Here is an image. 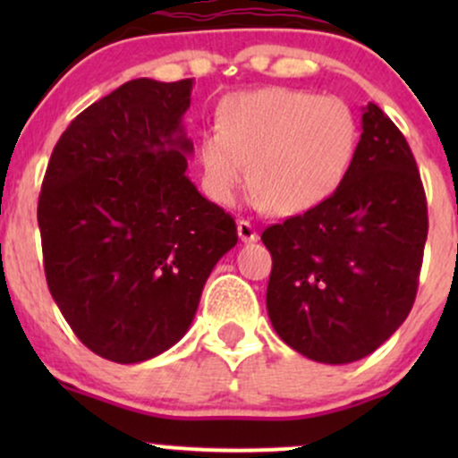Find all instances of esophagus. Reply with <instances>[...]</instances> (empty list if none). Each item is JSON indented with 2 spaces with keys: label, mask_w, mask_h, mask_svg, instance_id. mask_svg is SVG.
Segmentation results:
<instances>
[{
  "label": "esophagus",
  "mask_w": 458,
  "mask_h": 458,
  "mask_svg": "<svg viewBox=\"0 0 458 458\" xmlns=\"http://www.w3.org/2000/svg\"><path fill=\"white\" fill-rule=\"evenodd\" d=\"M236 233H239L243 243H254V241H259V230L247 222V219H241V222L236 224Z\"/></svg>",
  "instance_id": "34e87169"
}]
</instances>
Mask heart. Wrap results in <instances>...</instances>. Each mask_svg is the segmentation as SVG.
I'll list each match as a JSON object with an SVG mask.
<instances>
[{
    "instance_id": "obj_1",
    "label": "heart",
    "mask_w": 458,
    "mask_h": 458,
    "mask_svg": "<svg viewBox=\"0 0 458 458\" xmlns=\"http://www.w3.org/2000/svg\"><path fill=\"white\" fill-rule=\"evenodd\" d=\"M360 144V123L340 97L293 88L233 94L217 114V131L199 140L208 196L233 204L247 182L267 208L310 211L344 182Z\"/></svg>"
}]
</instances>
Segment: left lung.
Segmentation results:
<instances>
[{"mask_svg": "<svg viewBox=\"0 0 458 458\" xmlns=\"http://www.w3.org/2000/svg\"><path fill=\"white\" fill-rule=\"evenodd\" d=\"M428 233L418 165L396 124L368 103L344 182L318 207L269 225L267 312L320 364L370 355L409 317Z\"/></svg>", "mask_w": 458, "mask_h": 458, "instance_id": "8db88e82", "label": "left lung"}]
</instances>
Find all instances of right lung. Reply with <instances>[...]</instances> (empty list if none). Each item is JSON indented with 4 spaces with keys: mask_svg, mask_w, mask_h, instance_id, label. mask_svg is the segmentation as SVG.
I'll use <instances>...</instances> for the list:
<instances>
[{
    "mask_svg": "<svg viewBox=\"0 0 458 458\" xmlns=\"http://www.w3.org/2000/svg\"><path fill=\"white\" fill-rule=\"evenodd\" d=\"M191 79H133L68 124L38 198L45 276L92 353L138 364L187 334L234 219L189 181Z\"/></svg>",
    "mask_w": 458,
    "mask_h": 458,
    "instance_id": "1",
    "label": "right lung"
}]
</instances>
